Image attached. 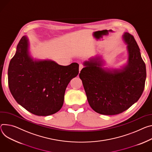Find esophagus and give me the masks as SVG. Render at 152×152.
Segmentation results:
<instances>
[{
  "label": "esophagus",
  "instance_id": "esophagus-1",
  "mask_svg": "<svg viewBox=\"0 0 152 152\" xmlns=\"http://www.w3.org/2000/svg\"><path fill=\"white\" fill-rule=\"evenodd\" d=\"M83 67H84V66H83V65H82V64H80V65H79V72H80V70H82V69L83 68Z\"/></svg>",
  "mask_w": 152,
  "mask_h": 152
}]
</instances>
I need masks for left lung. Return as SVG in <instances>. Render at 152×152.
<instances>
[{"instance_id": "left-lung-1", "label": "left lung", "mask_w": 152, "mask_h": 152, "mask_svg": "<svg viewBox=\"0 0 152 152\" xmlns=\"http://www.w3.org/2000/svg\"><path fill=\"white\" fill-rule=\"evenodd\" d=\"M127 45V63L120 68L103 67L101 56L84 61L79 77L91 108L101 115H115L126 111L140 98L144 89L146 67L133 36L122 35Z\"/></svg>"}]
</instances>
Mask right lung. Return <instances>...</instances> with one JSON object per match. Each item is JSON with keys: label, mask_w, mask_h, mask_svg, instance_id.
<instances>
[{"label": "right lung", "mask_w": 152, "mask_h": 152, "mask_svg": "<svg viewBox=\"0 0 152 152\" xmlns=\"http://www.w3.org/2000/svg\"><path fill=\"white\" fill-rule=\"evenodd\" d=\"M28 38L23 36L8 70V86L16 102L37 116L56 113L62 108L66 88L79 73V64L59 65L50 59H34Z\"/></svg>", "instance_id": "1"}]
</instances>
